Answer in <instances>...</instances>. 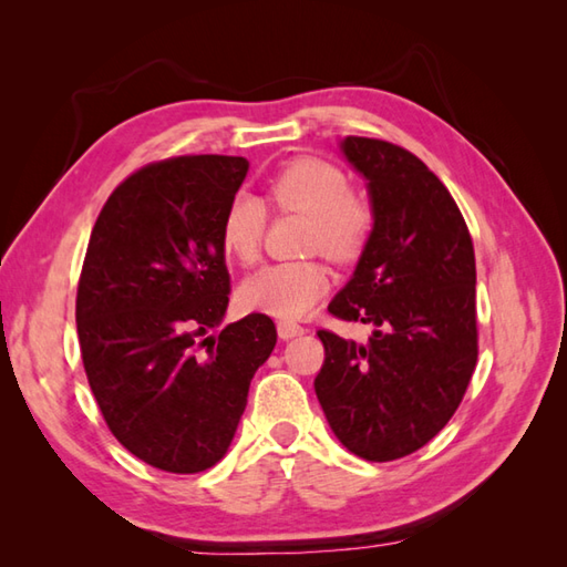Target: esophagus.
<instances>
[{
	"label": "esophagus",
	"mask_w": 567,
	"mask_h": 567,
	"mask_svg": "<svg viewBox=\"0 0 567 567\" xmlns=\"http://www.w3.org/2000/svg\"><path fill=\"white\" fill-rule=\"evenodd\" d=\"M307 329L305 327H299V323H295V321H280L277 323V336H280L282 341H290V339H295V336H302Z\"/></svg>",
	"instance_id": "34e87169"
}]
</instances>
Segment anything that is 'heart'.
Segmentation results:
<instances>
[{
	"mask_svg": "<svg viewBox=\"0 0 567 567\" xmlns=\"http://www.w3.org/2000/svg\"><path fill=\"white\" fill-rule=\"evenodd\" d=\"M268 202L280 212L307 216L305 250H321L336 262H353L365 250L375 226L368 197L348 189L336 163L295 158L268 183ZM265 204L250 195L231 199L221 219V246L240 265L256 262L265 234ZM329 290V268L319 258L265 265L238 287V302L250 311L297 319Z\"/></svg>",
	"mask_w": 567,
	"mask_h": 567,
	"instance_id": "1",
	"label": "heart"
}]
</instances>
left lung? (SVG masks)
I'll list each match as a JSON object with an SVG mask.
<instances>
[{"mask_svg": "<svg viewBox=\"0 0 567 567\" xmlns=\"http://www.w3.org/2000/svg\"><path fill=\"white\" fill-rule=\"evenodd\" d=\"M341 151L368 179L375 226L329 311L375 331L368 343L319 331L315 390L336 439L388 463L426 445L463 402L477 363L475 250L451 192L414 153L363 136Z\"/></svg>", "mask_w": 567, "mask_h": 567, "instance_id": "obj_1", "label": "left lung"}]
</instances>
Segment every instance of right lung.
<instances>
[{
  "label": "right lung",
  "mask_w": 567,
  "mask_h": 567,
  "mask_svg": "<svg viewBox=\"0 0 567 567\" xmlns=\"http://www.w3.org/2000/svg\"><path fill=\"white\" fill-rule=\"evenodd\" d=\"M246 173L238 155L141 167L106 199L82 262L75 319L92 394L116 441L165 473L221 461L277 341L265 315L207 336L228 307L219 231Z\"/></svg>",
  "instance_id": "add662e5"
}]
</instances>
